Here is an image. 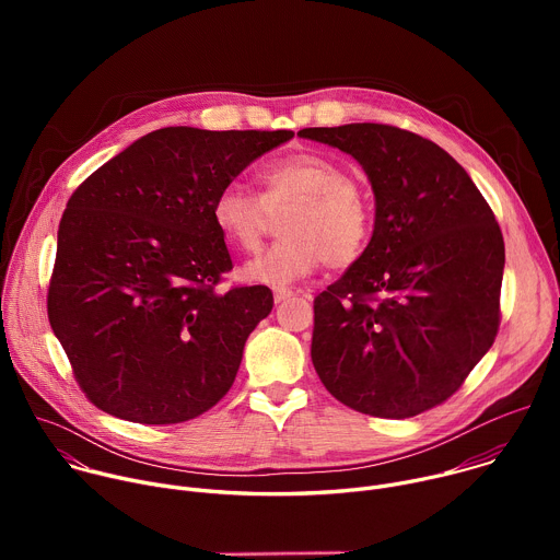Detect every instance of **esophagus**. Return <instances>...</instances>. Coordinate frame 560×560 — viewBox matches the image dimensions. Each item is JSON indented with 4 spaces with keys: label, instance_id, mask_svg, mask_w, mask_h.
Segmentation results:
<instances>
[{
    "label": "esophagus",
    "instance_id": "1",
    "mask_svg": "<svg viewBox=\"0 0 560 560\" xmlns=\"http://www.w3.org/2000/svg\"><path fill=\"white\" fill-rule=\"evenodd\" d=\"M294 292H292V288H285V285H275L272 288V296H275V301L277 303H281V301H285V299H290Z\"/></svg>",
    "mask_w": 560,
    "mask_h": 560
}]
</instances>
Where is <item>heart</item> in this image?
Listing matches in <instances>:
<instances>
[{
	"mask_svg": "<svg viewBox=\"0 0 560 560\" xmlns=\"http://www.w3.org/2000/svg\"><path fill=\"white\" fill-rule=\"evenodd\" d=\"M261 195L230 182L212 201V221L225 242L244 253L261 248L277 214L283 236L250 259L242 275L255 283L283 285L314 272L357 264L372 236V203L335 159L294 152L259 171Z\"/></svg>",
	"mask_w": 560,
	"mask_h": 560,
	"instance_id": "1",
	"label": "heart"
}]
</instances>
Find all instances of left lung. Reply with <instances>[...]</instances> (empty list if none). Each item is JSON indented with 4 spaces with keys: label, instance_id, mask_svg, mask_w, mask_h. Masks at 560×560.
<instances>
[{
    "label": "left lung",
    "instance_id": "obj_1",
    "mask_svg": "<svg viewBox=\"0 0 560 560\" xmlns=\"http://www.w3.org/2000/svg\"><path fill=\"white\" fill-rule=\"evenodd\" d=\"M352 154L376 197L363 257L314 299L312 363L343 406L408 419L465 383L501 326L505 244L469 175L387 124L303 128Z\"/></svg>",
    "mask_w": 560,
    "mask_h": 560
}]
</instances>
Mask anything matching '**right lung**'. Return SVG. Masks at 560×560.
Listing matches in <instances>:
<instances>
[{
    "mask_svg": "<svg viewBox=\"0 0 560 560\" xmlns=\"http://www.w3.org/2000/svg\"><path fill=\"white\" fill-rule=\"evenodd\" d=\"M292 130L162 128L79 186L63 210L48 318L100 410L173 425L217 406L272 310L266 285L217 292L232 259L212 201Z\"/></svg>",
    "mask_w": 560,
    "mask_h": 560,
    "instance_id": "add662e5",
    "label": "right lung"
}]
</instances>
